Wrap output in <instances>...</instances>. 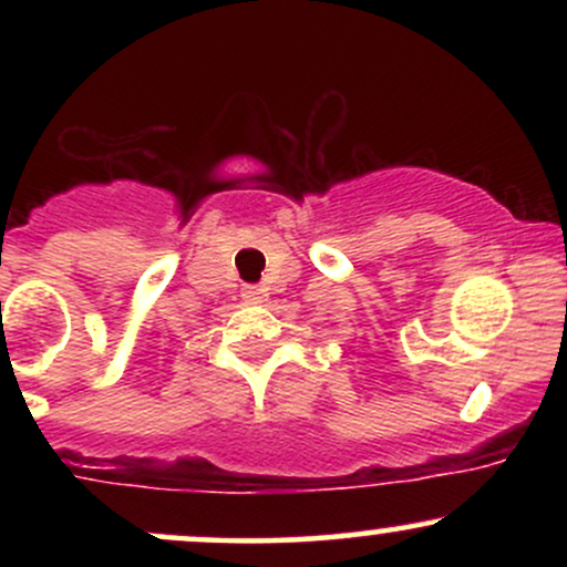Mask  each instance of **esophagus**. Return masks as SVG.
Masks as SVG:
<instances>
[{"label":"esophagus","instance_id":"1","mask_svg":"<svg viewBox=\"0 0 567 567\" xmlns=\"http://www.w3.org/2000/svg\"><path fill=\"white\" fill-rule=\"evenodd\" d=\"M243 296H245V301H250V303H261L264 301V290L256 288V285H247V288L243 290Z\"/></svg>","mask_w":567,"mask_h":567}]
</instances>
